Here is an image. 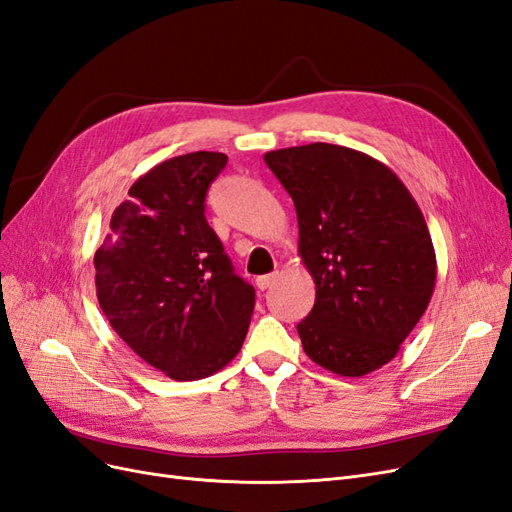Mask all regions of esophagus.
I'll return each mask as SVG.
<instances>
[{
    "mask_svg": "<svg viewBox=\"0 0 512 512\" xmlns=\"http://www.w3.org/2000/svg\"><path fill=\"white\" fill-rule=\"evenodd\" d=\"M277 277H280V273H269V275H260L258 280H256V286L260 288V290H267V288H271L273 284H275V280Z\"/></svg>",
    "mask_w": 512,
    "mask_h": 512,
    "instance_id": "obj_1",
    "label": "esophagus"
}]
</instances>
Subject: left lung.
<instances>
[{
	"mask_svg": "<svg viewBox=\"0 0 512 512\" xmlns=\"http://www.w3.org/2000/svg\"><path fill=\"white\" fill-rule=\"evenodd\" d=\"M290 194L299 256L316 284L297 324L305 354L359 378L395 359L436 288V250L416 200L393 170L342 145L265 153Z\"/></svg>",
	"mask_w": 512,
	"mask_h": 512,
	"instance_id": "obj_1",
	"label": "left lung"
}]
</instances>
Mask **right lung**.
<instances>
[{
    "label": "right lung",
    "mask_w": 512,
    "mask_h": 512,
    "mask_svg": "<svg viewBox=\"0 0 512 512\" xmlns=\"http://www.w3.org/2000/svg\"><path fill=\"white\" fill-rule=\"evenodd\" d=\"M228 158L194 151L138 177L98 247L96 294L115 333L173 380H200L239 354L254 286L232 271L205 218Z\"/></svg>",
    "instance_id": "right-lung-1"
}]
</instances>
